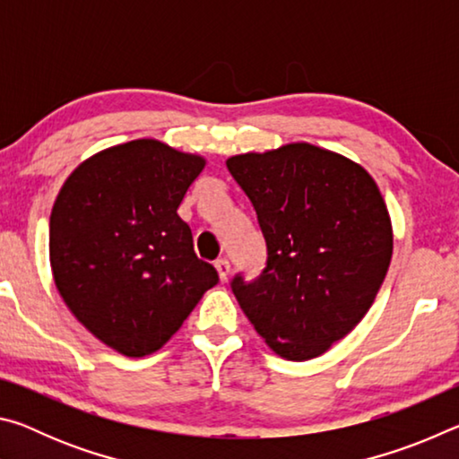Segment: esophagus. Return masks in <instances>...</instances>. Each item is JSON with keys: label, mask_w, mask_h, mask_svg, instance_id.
Listing matches in <instances>:
<instances>
[{"label": "esophagus", "mask_w": 459, "mask_h": 459, "mask_svg": "<svg viewBox=\"0 0 459 459\" xmlns=\"http://www.w3.org/2000/svg\"><path fill=\"white\" fill-rule=\"evenodd\" d=\"M214 267H216V271H219L221 281H227L229 273H230V263L227 259H216L214 261Z\"/></svg>", "instance_id": "esophagus-1"}]
</instances>
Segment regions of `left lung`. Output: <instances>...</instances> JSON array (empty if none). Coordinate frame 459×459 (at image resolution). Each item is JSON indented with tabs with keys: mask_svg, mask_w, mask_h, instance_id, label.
I'll return each instance as SVG.
<instances>
[{
	"mask_svg": "<svg viewBox=\"0 0 459 459\" xmlns=\"http://www.w3.org/2000/svg\"><path fill=\"white\" fill-rule=\"evenodd\" d=\"M267 243V267L232 293L259 336L287 360H309L354 330L393 255L391 216L377 182L344 155L312 143L227 160Z\"/></svg>",
	"mask_w": 459,
	"mask_h": 459,
	"instance_id": "obj_1",
	"label": "left lung"
}]
</instances>
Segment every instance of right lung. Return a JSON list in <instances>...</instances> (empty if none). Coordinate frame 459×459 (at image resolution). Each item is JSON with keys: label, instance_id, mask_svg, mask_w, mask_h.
I'll return each mask as SVG.
<instances>
[{"label": "right lung", "instance_id": "add662e5", "mask_svg": "<svg viewBox=\"0 0 459 459\" xmlns=\"http://www.w3.org/2000/svg\"><path fill=\"white\" fill-rule=\"evenodd\" d=\"M204 164L158 139H135L82 161L58 192L54 283L76 320L113 351L134 359L160 351L219 283L178 216Z\"/></svg>", "mask_w": 459, "mask_h": 459}]
</instances>
